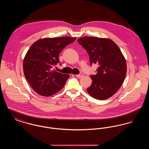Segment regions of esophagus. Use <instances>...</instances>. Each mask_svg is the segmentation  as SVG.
Masks as SVG:
<instances>
[{
  "mask_svg": "<svg viewBox=\"0 0 149 149\" xmlns=\"http://www.w3.org/2000/svg\"><path fill=\"white\" fill-rule=\"evenodd\" d=\"M83 76H84V74L82 73V72H80V74H79L76 75V77H77V78H81V77H83Z\"/></svg>",
  "mask_w": 149,
  "mask_h": 149,
  "instance_id": "1",
  "label": "esophagus"
}]
</instances>
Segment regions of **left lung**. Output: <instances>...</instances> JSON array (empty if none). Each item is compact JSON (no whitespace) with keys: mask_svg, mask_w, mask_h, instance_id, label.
<instances>
[{"mask_svg":"<svg viewBox=\"0 0 149 149\" xmlns=\"http://www.w3.org/2000/svg\"><path fill=\"white\" fill-rule=\"evenodd\" d=\"M78 42L89 54L91 65H99L97 74L90 75L92 83L88 92L99 100L110 98L120 88L126 75V62L120 49L108 38L84 37Z\"/></svg>","mask_w":149,"mask_h":149,"instance_id":"1","label":"left lung"}]
</instances>
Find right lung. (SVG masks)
Here are the masks:
<instances>
[{
	"mask_svg": "<svg viewBox=\"0 0 149 149\" xmlns=\"http://www.w3.org/2000/svg\"><path fill=\"white\" fill-rule=\"evenodd\" d=\"M75 39L69 37L45 38L33 43L29 49L23 60V72L37 94L49 97L64 87L69 75L58 72L52 68L60 63L61 51Z\"/></svg>",
	"mask_w": 149,
	"mask_h": 149,
	"instance_id": "right-lung-1",
	"label": "right lung"
}]
</instances>
